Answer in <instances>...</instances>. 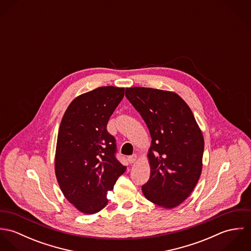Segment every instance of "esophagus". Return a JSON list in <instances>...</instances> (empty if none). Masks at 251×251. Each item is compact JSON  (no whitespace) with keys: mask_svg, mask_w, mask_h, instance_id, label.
<instances>
[{"mask_svg":"<svg viewBox=\"0 0 251 251\" xmlns=\"http://www.w3.org/2000/svg\"><path fill=\"white\" fill-rule=\"evenodd\" d=\"M127 160H128L129 163L132 164V163H134V162L137 160V155H136V154H133V155H131V156H128Z\"/></svg>","mask_w":251,"mask_h":251,"instance_id":"esophagus-1","label":"esophagus"}]
</instances>
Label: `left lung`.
I'll return each mask as SVG.
<instances>
[{"label":"left lung","instance_id":"obj_1","mask_svg":"<svg viewBox=\"0 0 251 251\" xmlns=\"http://www.w3.org/2000/svg\"><path fill=\"white\" fill-rule=\"evenodd\" d=\"M126 97L143 118L151 142V175L144 196L165 209L180 205L193 191L203 167L204 137L191 109L175 92L131 87Z\"/></svg>","mask_w":251,"mask_h":251}]
</instances>
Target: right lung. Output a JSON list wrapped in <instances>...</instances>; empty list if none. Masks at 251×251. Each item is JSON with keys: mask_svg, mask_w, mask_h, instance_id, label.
<instances>
[{"mask_svg": "<svg viewBox=\"0 0 251 251\" xmlns=\"http://www.w3.org/2000/svg\"><path fill=\"white\" fill-rule=\"evenodd\" d=\"M125 95V88L100 87L75 98L66 110L58 132L55 174L70 203L94 215L106 205L107 192L126 169L115 157V138L108 121Z\"/></svg>", "mask_w": 251, "mask_h": 251, "instance_id": "1", "label": "right lung"}]
</instances>
